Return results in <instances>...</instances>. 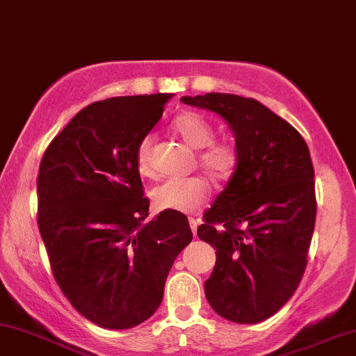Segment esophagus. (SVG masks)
Instances as JSON below:
<instances>
[{"instance_id": "esophagus-1", "label": "esophagus", "mask_w": 356, "mask_h": 356, "mask_svg": "<svg viewBox=\"0 0 356 356\" xmlns=\"http://www.w3.org/2000/svg\"><path fill=\"white\" fill-rule=\"evenodd\" d=\"M188 221H190V226H191V231H193V234L196 236V231H198V221H196L195 218H190V219H188Z\"/></svg>"}]
</instances>
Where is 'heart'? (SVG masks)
<instances>
[{
    "mask_svg": "<svg viewBox=\"0 0 356 356\" xmlns=\"http://www.w3.org/2000/svg\"><path fill=\"white\" fill-rule=\"evenodd\" d=\"M173 129L181 140L198 153V165L214 181H226L234 175L239 163V150L232 142H214V129L195 112H185L173 122ZM152 134L145 135L135 148V166L145 178L155 177ZM211 186L203 177L170 178L152 193L153 204L160 211L188 213L200 208L208 200Z\"/></svg>",
    "mask_w": 356,
    "mask_h": 356,
    "instance_id": "1",
    "label": "heart"
}]
</instances>
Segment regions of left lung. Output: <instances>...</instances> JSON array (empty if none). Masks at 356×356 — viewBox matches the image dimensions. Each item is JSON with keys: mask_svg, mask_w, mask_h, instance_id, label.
Instances as JSON below:
<instances>
[{"mask_svg": "<svg viewBox=\"0 0 356 356\" xmlns=\"http://www.w3.org/2000/svg\"><path fill=\"white\" fill-rule=\"evenodd\" d=\"M181 102L229 125L239 163L203 216L198 238L216 249L204 282L209 305L236 323H259L299 287L317 214L305 140L256 99L209 92Z\"/></svg>", "mask_w": 356, "mask_h": 356, "instance_id": "obj_1", "label": "left lung"}]
</instances>
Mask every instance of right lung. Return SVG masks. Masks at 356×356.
Returning <instances> with one entry per match:
<instances>
[{
  "label": "right lung",
  "instance_id": "add662e5",
  "mask_svg": "<svg viewBox=\"0 0 356 356\" xmlns=\"http://www.w3.org/2000/svg\"><path fill=\"white\" fill-rule=\"evenodd\" d=\"M173 94L129 95L82 108L44 152L38 226L57 285L95 325L125 330L150 318L175 259L191 243L188 218L150 201L135 148Z\"/></svg>",
  "mask_w": 356,
  "mask_h": 356
}]
</instances>
